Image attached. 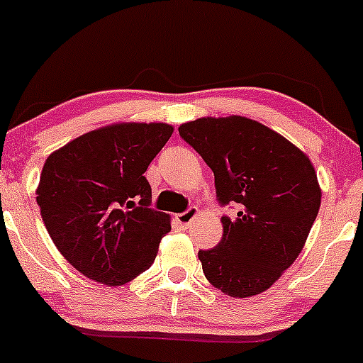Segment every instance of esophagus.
<instances>
[{"instance_id": "1", "label": "esophagus", "mask_w": 363, "mask_h": 363, "mask_svg": "<svg viewBox=\"0 0 363 363\" xmlns=\"http://www.w3.org/2000/svg\"><path fill=\"white\" fill-rule=\"evenodd\" d=\"M199 215V209L197 208H189L186 209V211H183V213H178L177 216H174V218H177V222L180 223L182 227H189L190 223L194 222V218H196V216Z\"/></svg>"}]
</instances>
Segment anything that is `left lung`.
I'll use <instances>...</instances> for the list:
<instances>
[{
	"label": "left lung",
	"mask_w": 363,
	"mask_h": 363,
	"mask_svg": "<svg viewBox=\"0 0 363 363\" xmlns=\"http://www.w3.org/2000/svg\"><path fill=\"white\" fill-rule=\"evenodd\" d=\"M178 130L211 167L220 203L239 204L234 218L222 216L218 246L199 252L204 276L229 297L265 292L295 262L318 215L315 166L281 134L239 115Z\"/></svg>",
	"instance_id": "obj_1"
}]
</instances>
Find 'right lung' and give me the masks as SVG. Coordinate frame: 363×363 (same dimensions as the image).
Segmentation results:
<instances>
[{
  "label": "right lung",
  "mask_w": 363,
  "mask_h": 363,
  "mask_svg": "<svg viewBox=\"0 0 363 363\" xmlns=\"http://www.w3.org/2000/svg\"><path fill=\"white\" fill-rule=\"evenodd\" d=\"M173 134L162 122H118L47 157L36 203L52 241L77 271L103 285L130 281L154 264L171 216L150 208L143 177Z\"/></svg>",
  "instance_id": "add662e5"
}]
</instances>
